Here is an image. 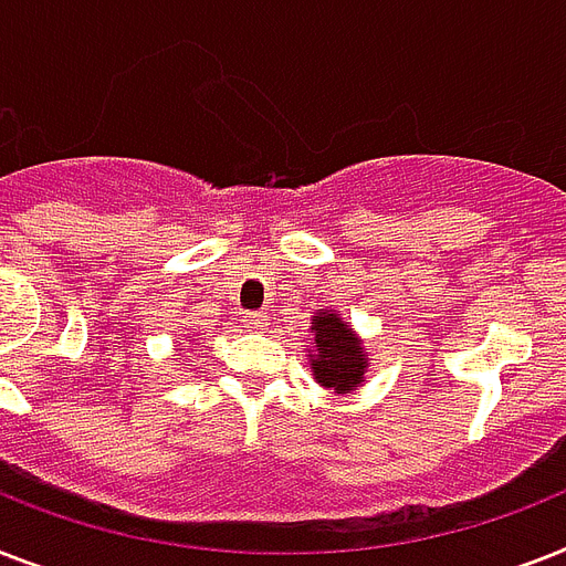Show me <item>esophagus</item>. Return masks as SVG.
I'll use <instances>...</instances> for the list:
<instances>
[{"instance_id":"obj_1","label":"esophagus","mask_w":566,"mask_h":566,"mask_svg":"<svg viewBox=\"0 0 566 566\" xmlns=\"http://www.w3.org/2000/svg\"><path fill=\"white\" fill-rule=\"evenodd\" d=\"M243 328H247V331H264V328H268V319H264V314L243 316Z\"/></svg>"}]
</instances>
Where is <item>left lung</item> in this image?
Returning <instances> with one entry per match:
<instances>
[{
  "instance_id": "1",
  "label": "left lung",
  "mask_w": 566,
  "mask_h": 566,
  "mask_svg": "<svg viewBox=\"0 0 566 566\" xmlns=\"http://www.w3.org/2000/svg\"><path fill=\"white\" fill-rule=\"evenodd\" d=\"M307 334L314 337L307 348V363L319 387L334 389L337 395L363 387L369 371V348L363 346L360 334L339 316V311L319 307L311 316Z\"/></svg>"
}]
</instances>
